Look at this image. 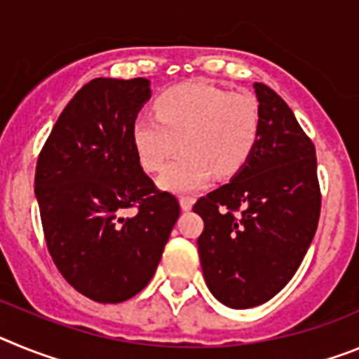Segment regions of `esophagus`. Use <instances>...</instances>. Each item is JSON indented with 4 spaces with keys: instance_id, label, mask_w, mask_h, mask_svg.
Wrapping results in <instances>:
<instances>
[{
    "instance_id": "1",
    "label": "esophagus",
    "mask_w": 359,
    "mask_h": 359,
    "mask_svg": "<svg viewBox=\"0 0 359 359\" xmlns=\"http://www.w3.org/2000/svg\"><path fill=\"white\" fill-rule=\"evenodd\" d=\"M194 201H196L194 198H190V196H183L182 201H180V203H182V208H183V210L189 212L190 208L194 207Z\"/></svg>"
}]
</instances>
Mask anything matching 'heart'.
Instances as JSON below:
<instances>
[{"mask_svg":"<svg viewBox=\"0 0 359 359\" xmlns=\"http://www.w3.org/2000/svg\"><path fill=\"white\" fill-rule=\"evenodd\" d=\"M154 113L133 122V147L147 172H160L182 140L185 151L160 177V185L172 192L207 185L214 172L219 177L237 174L261 136V106L252 93L203 81L165 90L154 100Z\"/></svg>","mask_w":359,"mask_h":359,"instance_id":"1","label":"heart"}]
</instances>
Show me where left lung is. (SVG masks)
Instances as JSON below:
<instances>
[{"mask_svg": "<svg viewBox=\"0 0 359 359\" xmlns=\"http://www.w3.org/2000/svg\"><path fill=\"white\" fill-rule=\"evenodd\" d=\"M262 128L252 158L231 182L199 198V259L208 290L233 309L261 306L297 273L322 207L316 151L293 111L255 82Z\"/></svg>", "mask_w": 359, "mask_h": 359, "instance_id": "obj_1", "label": "left lung"}]
</instances>
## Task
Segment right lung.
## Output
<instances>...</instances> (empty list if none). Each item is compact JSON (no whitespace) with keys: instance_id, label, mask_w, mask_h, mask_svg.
I'll use <instances>...</instances> for the list:
<instances>
[{"instance_id":"1","label":"right lung","mask_w":359,"mask_h":359,"mask_svg":"<svg viewBox=\"0 0 359 359\" xmlns=\"http://www.w3.org/2000/svg\"><path fill=\"white\" fill-rule=\"evenodd\" d=\"M147 79H93L57 118L36 167L46 246L69 286L100 304L140 293L160 264L180 203L144 172L133 122ZM136 208L135 216H123Z\"/></svg>"}]
</instances>
